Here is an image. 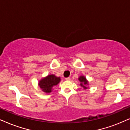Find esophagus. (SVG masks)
<instances>
[{
    "mask_svg": "<svg viewBox=\"0 0 130 130\" xmlns=\"http://www.w3.org/2000/svg\"><path fill=\"white\" fill-rule=\"evenodd\" d=\"M65 80H66L67 81H70V80H71V78L70 77H67V78H65Z\"/></svg>",
    "mask_w": 130,
    "mask_h": 130,
    "instance_id": "1",
    "label": "esophagus"
}]
</instances>
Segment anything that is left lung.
Returning a JSON list of instances; mask_svg holds the SVG:
<instances>
[{"mask_svg":"<svg viewBox=\"0 0 130 130\" xmlns=\"http://www.w3.org/2000/svg\"><path fill=\"white\" fill-rule=\"evenodd\" d=\"M78 80H79L80 83H80V86L83 87L85 89H86L88 88H87L86 85H88V80H86V77H85V76H83V75H82V76L79 77Z\"/></svg>","mask_w":130,"mask_h":130,"instance_id":"obj_1","label":"left lung"}]
</instances>
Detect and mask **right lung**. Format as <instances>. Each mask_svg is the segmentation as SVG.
Segmentation results:
<instances>
[{"label": "right lung", "mask_w": 130, "mask_h": 130, "mask_svg": "<svg viewBox=\"0 0 130 130\" xmlns=\"http://www.w3.org/2000/svg\"><path fill=\"white\" fill-rule=\"evenodd\" d=\"M60 82V77L54 74H50L42 78L39 82L38 85L42 91L45 93H50L52 91V88Z\"/></svg>", "instance_id": "add662e5"}]
</instances>
